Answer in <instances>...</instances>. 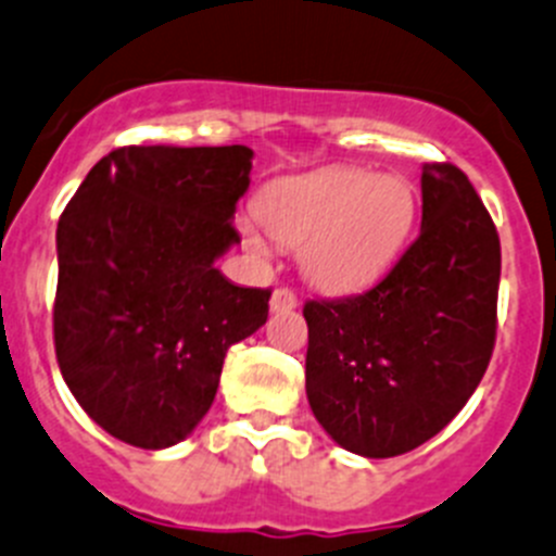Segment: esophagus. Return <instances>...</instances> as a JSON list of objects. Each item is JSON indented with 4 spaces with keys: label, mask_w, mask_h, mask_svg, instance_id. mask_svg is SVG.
<instances>
[{
    "label": "esophagus",
    "mask_w": 556,
    "mask_h": 556,
    "mask_svg": "<svg viewBox=\"0 0 556 556\" xmlns=\"http://www.w3.org/2000/svg\"><path fill=\"white\" fill-rule=\"evenodd\" d=\"M295 304H299V299L290 288H277L271 293V312H290L295 309Z\"/></svg>",
    "instance_id": "34e87169"
}]
</instances>
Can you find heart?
Segmentation results:
<instances>
[{"label":"heart","mask_w":556,"mask_h":556,"mask_svg":"<svg viewBox=\"0 0 556 556\" xmlns=\"http://www.w3.org/2000/svg\"><path fill=\"white\" fill-rule=\"evenodd\" d=\"M255 212L274 241L299 247V266L326 293H355L382 277L413 233L418 198L402 176L328 168L268 187ZM252 252H266L261 230L244 225Z\"/></svg>","instance_id":"b5f03b06"}]
</instances>
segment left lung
I'll use <instances>...</instances> for the list:
<instances>
[{"mask_svg": "<svg viewBox=\"0 0 556 556\" xmlns=\"http://www.w3.org/2000/svg\"><path fill=\"white\" fill-rule=\"evenodd\" d=\"M421 233L366 293L306 301V399L344 451L407 454L448 427L497 333L500 236L451 163L421 174Z\"/></svg>", "mask_w": 556, "mask_h": 556, "instance_id": "8db88e82", "label": "left lung"}]
</instances>
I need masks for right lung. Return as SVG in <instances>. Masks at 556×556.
Wrapping results in <instances>:
<instances>
[{
    "instance_id": "right-lung-1",
    "label": "right lung",
    "mask_w": 556,
    "mask_h": 556,
    "mask_svg": "<svg viewBox=\"0 0 556 556\" xmlns=\"http://www.w3.org/2000/svg\"><path fill=\"white\" fill-rule=\"evenodd\" d=\"M247 147H124L59 217L53 344L97 427L135 448L181 443L217 396L230 344L268 317L271 290L239 288L214 261L239 233Z\"/></svg>"
}]
</instances>
